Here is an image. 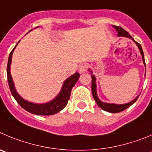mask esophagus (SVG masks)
Returning <instances> with one entry per match:
<instances>
[{
	"label": "esophagus",
	"mask_w": 152,
	"mask_h": 152,
	"mask_svg": "<svg viewBox=\"0 0 152 152\" xmlns=\"http://www.w3.org/2000/svg\"><path fill=\"white\" fill-rule=\"evenodd\" d=\"M88 69V66L86 64H82L79 66V73H84V72H86V70H87Z\"/></svg>",
	"instance_id": "1"
}]
</instances>
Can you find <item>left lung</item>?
<instances>
[{"label":"left lung","mask_w":152,"mask_h":152,"mask_svg":"<svg viewBox=\"0 0 152 152\" xmlns=\"http://www.w3.org/2000/svg\"><path fill=\"white\" fill-rule=\"evenodd\" d=\"M113 28L118 31V36H123V37H129L131 39L134 41L136 42V44L137 45V46L139 47L140 51V53H141L142 56V61H143V63H144L145 66V58H144V54H143V51L142 49V46L140 43H138L137 42H136L135 40L134 39V38L132 37L127 31H126L124 28H122L121 27H119V26H113ZM91 91H92V95H93L94 99V100L96 101V103H97L99 107L102 109V110H105L106 112H109V113H120V112H122L124 111V110L127 109L128 107H130L133 103H135L136 101L138 99L139 96H137L134 100H132L131 102L128 103H126V104H122V105H116V104H111V103H102L100 100L98 99V97H97V92H96V84H95V77L94 75H91Z\"/></svg>","instance_id":"1"}]
</instances>
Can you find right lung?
<instances>
[{"instance_id": "1", "label": "right lung", "mask_w": 152, "mask_h": 152, "mask_svg": "<svg viewBox=\"0 0 152 152\" xmlns=\"http://www.w3.org/2000/svg\"><path fill=\"white\" fill-rule=\"evenodd\" d=\"M18 43L16 44V46L18 45ZM16 46L14 47V49L10 53L9 58H8L7 67L8 84H9L10 89V91L13 97L18 102V104L22 106V108L25 109V110H27L29 113H32V114L39 115H54L55 113L60 112L67 104L68 100H69V97H70L72 88L76 85V82H77L79 76H80L79 73H76L73 76L68 78L65 81L64 83L63 87H62L60 94L57 96L56 98H55V100H52L49 103H45V104H35V103H32L28 101H26V100L22 99L20 96L18 95V93L15 91L13 85V82H12V76H11L10 74V64L11 61H12V55Z\"/></svg>"}]
</instances>
